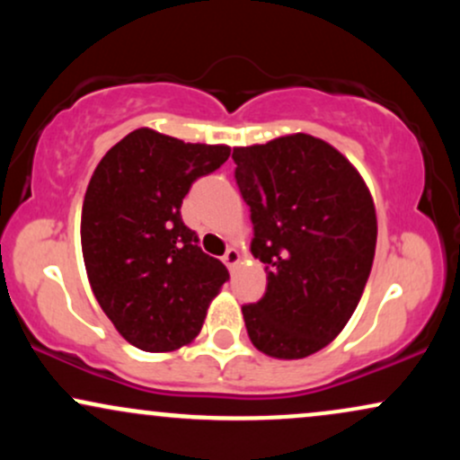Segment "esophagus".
<instances>
[{"label":"esophagus","mask_w":460,"mask_h":460,"mask_svg":"<svg viewBox=\"0 0 460 460\" xmlns=\"http://www.w3.org/2000/svg\"><path fill=\"white\" fill-rule=\"evenodd\" d=\"M223 261L226 263V268H229V270H234L237 263H240V252H237V248H234V246L226 248L225 255H223Z\"/></svg>","instance_id":"esophagus-1"}]
</instances>
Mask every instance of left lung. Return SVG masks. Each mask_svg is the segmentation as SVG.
Returning a JSON list of instances; mask_svg holds the SVG:
<instances>
[{
  "label": "left lung",
  "instance_id": "8db88e82",
  "mask_svg": "<svg viewBox=\"0 0 460 460\" xmlns=\"http://www.w3.org/2000/svg\"><path fill=\"white\" fill-rule=\"evenodd\" d=\"M235 183L251 208V251L266 263V294L244 305L257 350L314 355L340 335L366 288L376 212L350 162L324 140L294 134L234 149Z\"/></svg>",
  "mask_w": 460,
  "mask_h": 460
}]
</instances>
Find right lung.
<instances>
[{
	"label": "right lung",
	"instance_id": "obj_1",
	"mask_svg": "<svg viewBox=\"0 0 460 460\" xmlns=\"http://www.w3.org/2000/svg\"><path fill=\"white\" fill-rule=\"evenodd\" d=\"M229 155L223 145L136 129L94 168L82 208L88 281L116 331L140 350L190 344L229 281L225 263L205 255L181 220L192 183Z\"/></svg>",
	"mask_w": 460,
	"mask_h": 460
}]
</instances>
